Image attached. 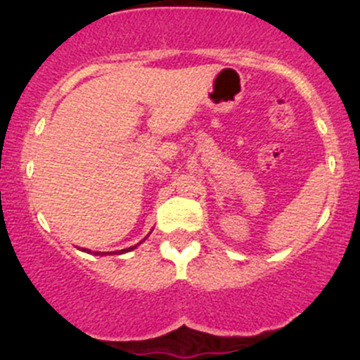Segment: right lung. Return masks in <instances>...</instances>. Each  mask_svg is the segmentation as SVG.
Listing matches in <instances>:
<instances>
[{"mask_svg": "<svg viewBox=\"0 0 360 360\" xmlns=\"http://www.w3.org/2000/svg\"><path fill=\"white\" fill-rule=\"evenodd\" d=\"M139 245V244H137ZM137 245H134V248H129V249H123V250H120V252H129V250H132V249H136ZM86 250V249H85ZM96 254H110V252H96Z\"/></svg>", "mask_w": 360, "mask_h": 360, "instance_id": "1", "label": "right lung"}]
</instances>
